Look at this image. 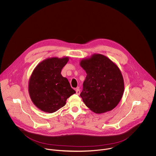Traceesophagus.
Returning a JSON list of instances; mask_svg holds the SVG:
<instances>
[{
    "label": "esophagus",
    "mask_w": 156,
    "mask_h": 156,
    "mask_svg": "<svg viewBox=\"0 0 156 156\" xmlns=\"http://www.w3.org/2000/svg\"><path fill=\"white\" fill-rule=\"evenodd\" d=\"M76 94L77 95H79L80 93V90L79 88H77V89H76Z\"/></svg>",
    "instance_id": "obj_1"
}]
</instances>
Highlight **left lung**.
<instances>
[{
  "instance_id": "left-lung-1",
  "label": "left lung",
  "mask_w": 156,
  "mask_h": 156,
  "mask_svg": "<svg viewBox=\"0 0 156 156\" xmlns=\"http://www.w3.org/2000/svg\"><path fill=\"white\" fill-rule=\"evenodd\" d=\"M80 65L87 74L80 95L85 105L96 113L114 109L120 101L124 89L119 68L101 54L82 60Z\"/></svg>"
}]
</instances>
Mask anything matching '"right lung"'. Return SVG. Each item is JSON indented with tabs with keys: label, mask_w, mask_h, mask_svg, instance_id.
<instances>
[{
	"label": "right lung",
	"mask_w": 156,
	"mask_h": 156,
	"mask_svg": "<svg viewBox=\"0 0 156 156\" xmlns=\"http://www.w3.org/2000/svg\"><path fill=\"white\" fill-rule=\"evenodd\" d=\"M68 58H48L34 70L29 83V92L34 104L41 111L53 113L66 104L68 97L76 93L61 73Z\"/></svg>",
	"instance_id": "obj_1"
}]
</instances>
